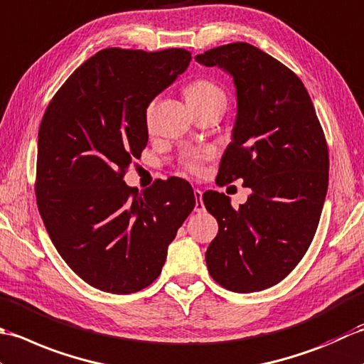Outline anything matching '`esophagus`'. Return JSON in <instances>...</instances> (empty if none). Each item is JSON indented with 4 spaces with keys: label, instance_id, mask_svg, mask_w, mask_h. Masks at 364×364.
I'll use <instances>...</instances> for the list:
<instances>
[{
    "label": "esophagus",
    "instance_id": "esophagus-1",
    "mask_svg": "<svg viewBox=\"0 0 364 364\" xmlns=\"http://www.w3.org/2000/svg\"><path fill=\"white\" fill-rule=\"evenodd\" d=\"M195 199H196V204H195V212H204L205 207L203 204V191L199 188H195Z\"/></svg>",
    "mask_w": 364,
    "mask_h": 364
}]
</instances>
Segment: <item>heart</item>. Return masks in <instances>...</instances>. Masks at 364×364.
Returning a JSON list of instances; mask_svg holds the SVG:
<instances>
[{
  "label": "heart",
  "instance_id": "heart-1",
  "mask_svg": "<svg viewBox=\"0 0 364 364\" xmlns=\"http://www.w3.org/2000/svg\"><path fill=\"white\" fill-rule=\"evenodd\" d=\"M183 94L185 99H187V103L190 105L191 109H198V108H204L207 105H212V103H225L226 102V95L215 81L205 77H198L188 81L183 87ZM152 111V103L147 105L146 114L149 117ZM209 159V154L207 152H191L187 157L182 160L183 168L187 171L198 174L201 173V165L203 161Z\"/></svg>",
  "mask_w": 364,
  "mask_h": 364
}]
</instances>
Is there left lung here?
Segmentation results:
<instances>
[{"label": "left lung", "mask_w": 364, "mask_h": 364, "mask_svg": "<svg viewBox=\"0 0 364 364\" xmlns=\"http://www.w3.org/2000/svg\"><path fill=\"white\" fill-rule=\"evenodd\" d=\"M234 77L237 121L217 183L253 190L235 210L225 193L205 191L218 234L205 253L210 277L248 294L283 281L309 248L328 187V146L306 87L295 73L247 42L195 56Z\"/></svg>", "instance_id": "1"}]
</instances>
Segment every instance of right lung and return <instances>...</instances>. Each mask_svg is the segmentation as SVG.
Masks as SVG:
<instances>
[{
    "label": "right lung",
    "mask_w": 364,
    "mask_h": 364,
    "mask_svg": "<svg viewBox=\"0 0 364 364\" xmlns=\"http://www.w3.org/2000/svg\"><path fill=\"white\" fill-rule=\"evenodd\" d=\"M190 61L183 48L100 50L64 81L43 113L37 209L65 264L103 292L133 294L152 284L195 209L191 185L179 177L143 193L124 182L147 144V105Z\"/></svg>",
    "instance_id": "obj_1"
}]
</instances>
